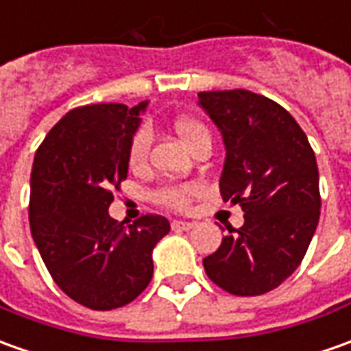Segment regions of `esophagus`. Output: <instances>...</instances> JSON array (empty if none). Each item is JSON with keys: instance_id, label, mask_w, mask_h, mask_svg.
Instances as JSON below:
<instances>
[{"instance_id": "1", "label": "esophagus", "mask_w": 351, "mask_h": 351, "mask_svg": "<svg viewBox=\"0 0 351 351\" xmlns=\"http://www.w3.org/2000/svg\"><path fill=\"white\" fill-rule=\"evenodd\" d=\"M171 226H173V230H176V232H186V230H190L194 225L188 223V221H173Z\"/></svg>"}]
</instances>
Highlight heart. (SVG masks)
<instances>
[{
  "label": "heart",
  "mask_w": 351,
  "mask_h": 351,
  "mask_svg": "<svg viewBox=\"0 0 351 351\" xmlns=\"http://www.w3.org/2000/svg\"><path fill=\"white\" fill-rule=\"evenodd\" d=\"M176 134L180 136V140L184 142L190 149L194 147L199 140H209V130L202 125L199 121L194 119H178L175 123ZM152 147V130L147 126H140L136 130L132 138H130V145H128V163L132 167L144 165L147 154ZM199 192V184L197 182H188V184H175V186H163L159 188L154 197L159 206H165L169 209H186L192 195Z\"/></svg>",
  "instance_id": "obj_1"
}]
</instances>
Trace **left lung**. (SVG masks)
Instances as JSON below:
<instances>
[{
  "mask_svg": "<svg viewBox=\"0 0 351 351\" xmlns=\"http://www.w3.org/2000/svg\"><path fill=\"white\" fill-rule=\"evenodd\" d=\"M197 97L226 145L221 195L244 211V225L223 238L204 269L228 294H267L298 269L315 234V154L294 117L265 95L217 90Z\"/></svg>",
  "mask_w": 351,
  "mask_h": 351,
  "instance_id": "8db88e82",
  "label": "left lung"
}]
</instances>
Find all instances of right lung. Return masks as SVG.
I'll list each match as a JSON object with an SVG mask.
<instances>
[{
  "mask_svg": "<svg viewBox=\"0 0 351 351\" xmlns=\"http://www.w3.org/2000/svg\"><path fill=\"white\" fill-rule=\"evenodd\" d=\"M136 107L71 109L36 149L30 173V232L56 285L76 304L109 311L130 304L154 276L152 252L169 234L161 215L125 228L111 219L113 190L128 173Z\"/></svg>",
  "mask_w": 351,
  "mask_h": 351,
  "instance_id": "1",
  "label": "right lung"
}]
</instances>
